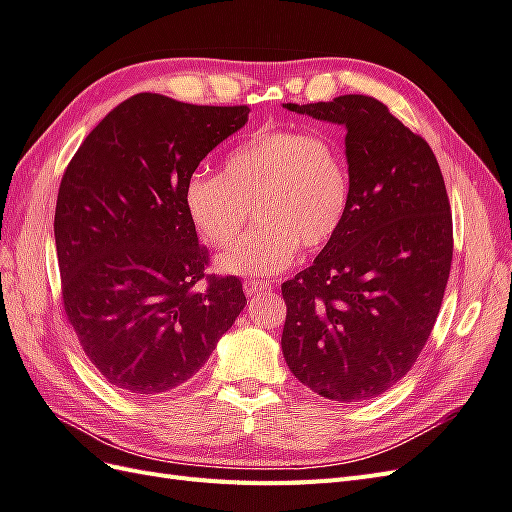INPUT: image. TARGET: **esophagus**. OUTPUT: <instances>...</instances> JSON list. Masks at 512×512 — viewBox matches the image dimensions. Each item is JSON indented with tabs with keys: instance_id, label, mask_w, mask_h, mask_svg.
<instances>
[{
	"instance_id": "esophagus-1",
	"label": "esophagus",
	"mask_w": 512,
	"mask_h": 512,
	"mask_svg": "<svg viewBox=\"0 0 512 512\" xmlns=\"http://www.w3.org/2000/svg\"><path fill=\"white\" fill-rule=\"evenodd\" d=\"M268 290H272L270 283L257 281V279H246V281H244V292H246V296H257L259 292H268Z\"/></svg>"
}]
</instances>
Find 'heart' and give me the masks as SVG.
I'll return each instance as SVG.
<instances>
[{"label":"heart","instance_id":"obj_1","mask_svg":"<svg viewBox=\"0 0 512 512\" xmlns=\"http://www.w3.org/2000/svg\"><path fill=\"white\" fill-rule=\"evenodd\" d=\"M183 203L212 246L238 238L251 209L257 225L218 257L235 274H277L300 246L316 253L342 229L350 173L342 149L303 129H259L222 162V175L194 173Z\"/></svg>","mask_w":512,"mask_h":512}]
</instances>
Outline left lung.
<instances>
[{
    "instance_id": "8db88e82",
    "label": "left lung",
    "mask_w": 512,
    "mask_h": 512,
    "mask_svg": "<svg viewBox=\"0 0 512 512\" xmlns=\"http://www.w3.org/2000/svg\"><path fill=\"white\" fill-rule=\"evenodd\" d=\"M287 110L346 125L350 205L313 266L281 285L292 374L318 396L370 400L413 368L452 266V212L430 144L383 101L342 95Z\"/></svg>"
}]
</instances>
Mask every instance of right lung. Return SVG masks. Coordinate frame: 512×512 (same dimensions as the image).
Returning a JSON list of instances; mask_svg holds the SVG:
<instances>
[{"instance_id": "obj_1", "label": "right lung", "mask_w": 512, "mask_h": 512, "mask_svg": "<svg viewBox=\"0 0 512 512\" xmlns=\"http://www.w3.org/2000/svg\"><path fill=\"white\" fill-rule=\"evenodd\" d=\"M248 112L140 93L90 131L64 170L54 220L64 313L123 393L186 383L246 305L238 277L205 272L183 188Z\"/></svg>"}]
</instances>
